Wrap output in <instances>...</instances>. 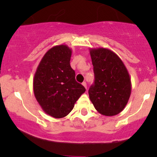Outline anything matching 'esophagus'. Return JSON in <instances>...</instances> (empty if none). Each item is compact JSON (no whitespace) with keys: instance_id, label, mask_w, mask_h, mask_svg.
Wrapping results in <instances>:
<instances>
[{"instance_id":"34e87169","label":"esophagus","mask_w":157,"mask_h":157,"mask_svg":"<svg viewBox=\"0 0 157 157\" xmlns=\"http://www.w3.org/2000/svg\"><path fill=\"white\" fill-rule=\"evenodd\" d=\"M82 84H83V86H84V87L85 88H87V86H86V82H83V83H82Z\"/></svg>"}]
</instances>
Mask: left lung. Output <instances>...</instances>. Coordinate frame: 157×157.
I'll return each instance as SVG.
<instances>
[{
  "label": "left lung",
  "mask_w": 157,
  "mask_h": 157,
  "mask_svg": "<svg viewBox=\"0 0 157 157\" xmlns=\"http://www.w3.org/2000/svg\"><path fill=\"white\" fill-rule=\"evenodd\" d=\"M95 80L89 96L95 109L105 116L118 115L127 105L131 93L129 74L121 58L108 48L90 49Z\"/></svg>",
  "instance_id": "8db88e82"
}]
</instances>
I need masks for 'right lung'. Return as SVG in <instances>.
I'll return each instance as SVG.
<instances>
[{
	"label": "right lung",
	"mask_w": 157,
	"mask_h": 157,
	"mask_svg": "<svg viewBox=\"0 0 157 157\" xmlns=\"http://www.w3.org/2000/svg\"><path fill=\"white\" fill-rule=\"evenodd\" d=\"M71 54L72 51L66 45L52 47L45 54L35 73V97L42 110L55 118L68 115L86 91L75 80V71L70 64Z\"/></svg>",
	"instance_id": "obj_1"
}]
</instances>
